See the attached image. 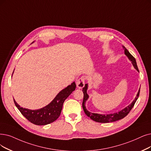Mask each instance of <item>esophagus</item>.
<instances>
[{
  "mask_svg": "<svg viewBox=\"0 0 151 151\" xmlns=\"http://www.w3.org/2000/svg\"><path fill=\"white\" fill-rule=\"evenodd\" d=\"M84 86H85V78L84 77H81L77 81V87L78 88H82Z\"/></svg>",
  "mask_w": 151,
  "mask_h": 151,
  "instance_id": "obj_1",
  "label": "esophagus"
}]
</instances>
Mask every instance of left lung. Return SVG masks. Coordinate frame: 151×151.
Listing matches in <instances>:
<instances>
[{"label": "left lung", "mask_w": 151, "mask_h": 151, "mask_svg": "<svg viewBox=\"0 0 151 151\" xmlns=\"http://www.w3.org/2000/svg\"><path fill=\"white\" fill-rule=\"evenodd\" d=\"M123 49L124 50V54L125 55L128 57V58L129 59V61L131 62L132 65L134 66V68L139 72L137 65L136 64V61L135 58L132 56L129 52L127 50L126 48L123 46ZM88 89V83H86L85 85V87H84L82 88V91L83 93V102H82V107L84 112L86 114V115L90 118V119H92L93 121L96 122H99V123H110V122H114L118 121V120H119L121 119H123L126 116L128 115V114L129 113V111L131 110L132 107L134 106L136 100H137L139 95V92H140V88L138 90V92L137 93V95L135 97L134 100L132 101V103L123 108V110L121 111H119L118 112H116L114 113H110V114H99V113H93L88 111L86 106V102L88 100L89 96L87 93Z\"/></svg>", "instance_id": "1"}]
</instances>
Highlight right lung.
I'll list each match as a JSON object with an SVG mask.
<instances>
[{
    "mask_svg": "<svg viewBox=\"0 0 151 151\" xmlns=\"http://www.w3.org/2000/svg\"><path fill=\"white\" fill-rule=\"evenodd\" d=\"M33 43L34 41L32 43ZM76 88V84L73 82L60 91L49 104L38 110H30L21 107L14 99V101L17 108L29 122L37 125H46L54 122L59 118L65 100L75 90Z\"/></svg>",
    "mask_w": 151,
    "mask_h": 151,
    "instance_id": "right-lung-1",
    "label": "right lung"
}]
</instances>
